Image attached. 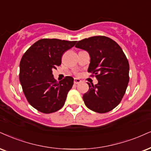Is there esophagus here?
Segmentation results:
<instances>
[{"label": "esophagus", "instance_id": "obj_1", "mask_svg": "<svg viewBox=\"0 0 151 151\" xmlns=\"http://www.w3.org/2000/svg\"><path fill=\"white\" fill-rule=\"evenodd\" d=\"M81 81L80 79H78V78H75L74 79V84H76V85H78V84H79L80 83H81Z\"/></svg>", "mask_w": 151, "mask_h": 151}]
</instances>
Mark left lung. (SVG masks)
I'll return each instance as SVG.
<instances>
[{
  "instance_id": "left-lung-1",
  "label": "left lung",
  "mask_w": 151,
  "mask_h": 151,
  "mask_svg": "<svg viewBox=\"0 0 151 151\" xmlns=\"http://www.w3.org/2000/svg\"><path fill=\"white\" fill-rule=\"evenodd\" d=\"M76 47L90 54L87 71L98 80L95 85L87 83L90 88L83 96L85 104L99 113L112 111L120 103L129 80V62L122 48L112 39L104 36L79 40Z\"/></svg>"
}]
</instances>
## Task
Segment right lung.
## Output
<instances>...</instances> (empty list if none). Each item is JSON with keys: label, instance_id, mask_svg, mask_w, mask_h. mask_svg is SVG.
Instances as JSON below:
<instances>
[{"label": "right lung", "instance_id": "add662e5", "mask_svg": "<svg viewBox=\"0 0 151 151\" xmlns=\"http://www.w3.org/2000/svg\"><path fill=\"white\" fill-rule=\"evenodd\" d=\"M76 43V41L43 38L24 54L19 65V81L28 102L40 112H56L64 105L73 78L66 76L58 83L54 78L52 69L61 65L63 54Z\"/></svg>", "mask_w": 151, "mask_h": 151}]
</instances>
